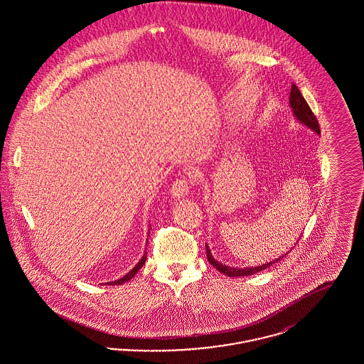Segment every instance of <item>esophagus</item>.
Here are the masks:
<instances>
[{
  "label": "esophagus",
  "mask_w": 364,
  "mask_h": 364,
  "mask_svg": "<svg viewBox=\"0 0 364 364\" xmlns=\"http://www.w3.org/2000/svg\"><path fill=\"white\" fill-rule=\"evenodd\" d=\"M190 186L191 178H187L186 176H183V177L177 178L173 184H172L171 193H172V196L176 198V199H183V198H186L188 195Z\"/></svg>",
  "instance_id": "1"
}]
</instances>
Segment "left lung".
<instances>
[{
  "label": "left lung",
  "instance_id": "left-lung-1",
  "mask_svg": "<svg viewBox=\"0 0 364 364\" xmlns=\"http://www.w3.org/2000/svg\"><path fill=\"white\" fill-rule=\"evenodd\" d=\"M289 105L292 107V112H294V116L301 122L304 124L306 127H309L310 129H312L314 132L316 134H321V129H319V124L316 117L314 116L311 109L309 104L306 102L304 97L301 95L300 90L297 88L296 85H292L291 88V94H289ZM206 251H208V259L218 272H221L223 274H225L228 277H245V276H251V274H255L258 272H262L270 266H273L274 263H277L281 259H284L289 251L287 254H284L282 257H279L277 259L272 260V262H267L264 264H259V266H255V267H230V266H226L225 263H220L217 260L214 259V257L211 255V251L208 248V244H206Z\"/></svg>",
  "mask_w": 364,
  "mask_h": 364
}]
</instances>
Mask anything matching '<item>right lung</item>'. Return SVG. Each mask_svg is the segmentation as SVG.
<instances>
[{
	"mask_svg": "<svg viewBox=\"0 0 364 364\" xmlns=\"http://www.w3.org/2000/svg\"><path fill=\"white\" fill-rule=\"evenodd\" d=\"M146 259H147V252H144V255H143L141 259L139 260L138 263L135 264V267H134L131 272H128L124 277L119 278V279H116V281H112V282H106V285H107V284H110V285H122L124 282L129 281L131 278L134 277V276L138 273L139 269L146 263Z\"/></svg>",
	"mask_w": 364,
	"mask_h": 364,
	"instance_id": "add662e5",
	"label": "right lung"
}]
</instances>
